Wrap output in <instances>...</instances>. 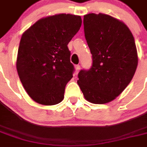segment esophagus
<instances>
[{"mask_svg":"<svg viewBox=\"0 0 147 147\" xmlns=\"http://www.w3.org/2000/svg\"><path fill=\"white\" fill-rule=\"evenodd\" d=\"M75 69H76V71H75V75H77V74H78V72H79V71H80V65H76V66H75Z\"/></svg>","mask_w":147,"mask_h":147,"instance_id":"obj_1","label":"esophagus"}]
</instances>
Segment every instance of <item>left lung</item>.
<instances>
[{"label":"left lung","instance_id":"1","mask_svg":"<svg viewBox=\"0 0 147 147\" xmlns=\"http://www.w3.org/2000/svg\"><path fill=\"white\" fill-rule=\"evenodd\" d=\"M84 34L92 66L81 70L77 81L84 98L105 104L119 96L132 80L138 55L132 34L122 21L103 13L83 16Z\"/></svg>","mask_w":147,"mask_h":147}]
</instances>
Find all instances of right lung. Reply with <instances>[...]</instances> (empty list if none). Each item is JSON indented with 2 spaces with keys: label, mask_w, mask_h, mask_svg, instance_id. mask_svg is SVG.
Segmentation results:
<instances>
[{
  "label": "right lung",
  "mask_w": 147,
  "mask_h": 147,
  "mask_svg": "<svg viewBox=\"0 0 147 147\" xmlns=\"http://www.w3.org/2000/svg\"><path fill=\"white\" fill-rule=\"evenodd\" d=\"M81 24L80 16L57 14L39 20L23 34L16 69L34 102L53 105L64 99L66 84L74 72L67 44Z\"/></svg>",
  "instance_id": "obj_1"
}]
</instances>
